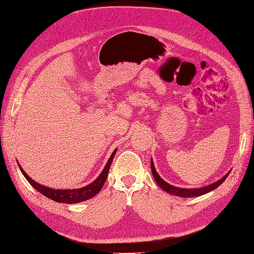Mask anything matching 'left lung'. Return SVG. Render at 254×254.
Listing matches in <instances>:
<instances>
[{
    "label": "left lung",
    "mask_w": 254,
    "mask_h": 254,
    "mask_svg": "<svg viewBox=\"0 0 254 254\" xmlns=\"http://www.w3.org/2000/svg\"><path fill=\"white\" fill-rule=\"evenodd\" d=\"M150 165H151V172H152L153 178H155L157 184L161 189L172 195L179 196V197H186V198L187 197H197V196H201V195L209 193V191L218 188L220 184L227 179V177L230 174V172H229L225 177H222L220 180H218L217 182H214L213 184H210V186H207V187H203L200 189H181V188L171 186V184H168L167 182H165L162 178H161V177L158 175V173L156 172V168H155V165H153L152 160H151Z\"/></svg>",
    "instance_id": "8db88e82"
}]
</instances>
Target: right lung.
I'll use <instances>...</instances> for the list:
<instances>
[{
    "instance_id": "right-lung-1",
    "label": "right lung",
    "mask_w": 254,
    "mask_h": 254,
    "mask_svg": "<svg viewBox=\"0 0 254 254\" xmlns=\"http://www.w3.org/2000/svg\"><path fill=\"white\" fill-rule=\"evenodd\" d=\"M115 152H117V149L112 152V155H111L110 159L108 160V162H107L104 171L102 172L101 175L98 176V178L94 182H92L87 187L81 188V189H76V190H54V189L43 187V186H41V184L34 181L32 178H29L27 174L22 170L20 165H19V167H20L23 176H24L26 180L30 184H32V187L39 191V193L44 195L45 197H48V198L52 199V200L57 201V202L77 203V202L88 200V199L94 197L98 193V191L102 190L104 183L107 179V177H108L109 168L112 163V160L115 156Z\"/></svg>"
}]
</instances>
